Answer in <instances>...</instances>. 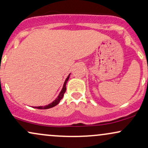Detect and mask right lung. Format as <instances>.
<instances>
[{
    "instance_id": "right-lung-1",
    "label": "right lung",
    "mask_w": 148,
    "mask_h": 148,
    "mask_svg": "<svg viewBox=\"0 0 148 148\" xmlns=\"http://www.w3.org/2000/svg\"><path fill=\"white\" fill-rule=\"evenodd\" d=\"M69 75H70V74H69V76H67V79H65V82H64V84H63V88H62L61 91H60V94H58V96L57 97V98L55 100L53 101V102H51V103H49V104H48L47 106H38V107H34V108H36V109H40V110H46V109H49V108H53V107L56 106V105H58V103H59L60 101L62 99H63V96H64V94H65V91H66V84H67V81L69 80Z\"/></svg>"
}]
</instances>
